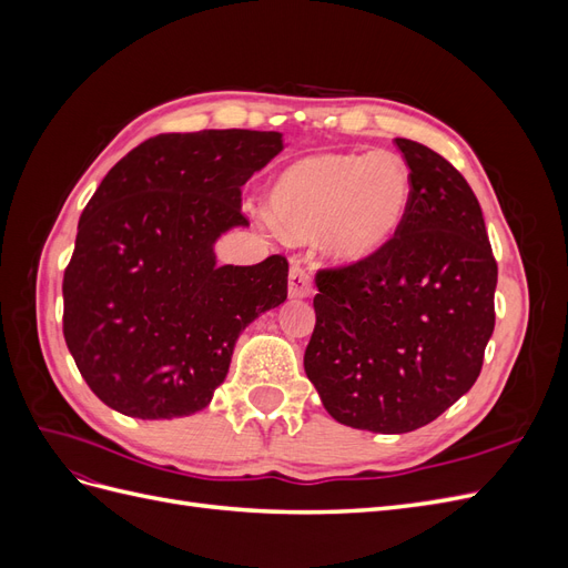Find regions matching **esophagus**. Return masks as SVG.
Instances as JSON below:
<instances>
[{"mask_svg": "<svg viewBox=\"0 0 568 568\" xmlns=\"http://www.w3.org/2000/svg\"><path fill=\"white\" fill-rule=\"evenodd\" d=\"M313 294V277L311 270H307L303 263H291L288 270V296L291 298H307Z\"/></svg>", "mask_w": 568, "mask_h": 568, "instance_id": "34e87169", "label": "esophagus"}]
</instances>
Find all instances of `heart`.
Instances as JSON below:
<instances>
[{
  "instance_id": "1",
  "label": "heart",
  "mask_w": 568,
  "mask_h": 568,
  "mask_svg": "<svg viewBox=\"0 0 568 568\" xmlns=\"http://www.w3.org/2000/svg\"><path fill=\"white\" fill-rule=\"evenodd\" d=\"M412 201L407 163L390 151L317 153L284 168L270 211L296 239H320L336 263L357 265L400 232Z\"/></svg>"
}]
</instances>
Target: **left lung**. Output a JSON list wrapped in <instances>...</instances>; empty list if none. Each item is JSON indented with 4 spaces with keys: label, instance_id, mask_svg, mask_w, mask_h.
<instances>
[{
    "label": "left lung",
    "instance_id": "8db88e82",
    "mask_svg": "<svg viewBox=\"0 0 568 568\" xmlns=\"http://www.w3.org/2000/svg\"><path fill=\"white\" fill-rule=\"evenodd\" d=\"M412 175L400 232L365 263L320 270L305 374L324 409L374 434L440 417L480 374L497 263L478 199L428 146L395 140Z\"/></svg>",
    "mask_w": 568,
    "mask_h": 568
}]
</instances>
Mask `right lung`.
<instances>
[{
	"instance_id": "obj_1",
	"label": "right lung",
	"mask_w": 568,
	"mask_h": 568,
	"mask_svg": "<svg viewBox=\"0 0 568 568\" xmlns=\"http://www.w3.org/2000/svg\"><path fill=\"white\" fill-rule=\"evenodd\" d=\"M282 149V132L159 134L101 180L63 274L65 346L101 403L136 419L209 407L239 334L286 301L284 255L215 257L248 227L242 186Z\"/></svg>"
}]
</instances>
